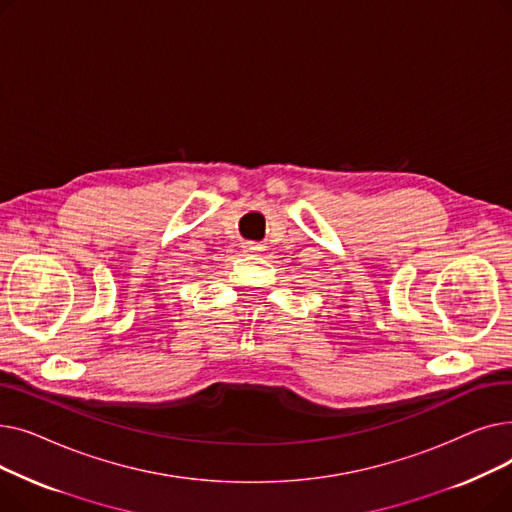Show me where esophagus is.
Masks as SVG:
<instances>
[{
  "label": "esophagus",
  "instance_id": "obj_1",
  "mask_svg": "<svg viewBox=\"0 0 512 512\" xmlns=\"http://www.w3.org/2000/svg\"><path fill=\"white\" fill-rule=\"evenodd\" d=\"M242 249H245L247 253H253V251H257V249H261V247H257L255 242H242Z\"/></svg>",
  "mask_w": 512,
  "mask_h": 512
}]
</instances>
